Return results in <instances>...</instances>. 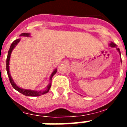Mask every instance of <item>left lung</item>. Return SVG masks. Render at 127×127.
<instances>
[{"mask_svg":"<svg viewBox=\"0 0 127 127\" xmlns=\"http://www.w3.org/2000/svg\"><path fill=\"white\" fill-rule=\"evenodd\" d=\"M109 46L112 47V48H114V47H116V45L115 44H114V42H110V43L109 44ZM116 50H117V51L119 52V54H120V56H121V51H120V49H119V48H116ZM121 63H122V61H121Z\"/></svg>","mask_w":127,"mask_h":127,"instance_id":"left-lung-1","label":"left lung"}]
</instances>
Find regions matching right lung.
Instances as JSON below:
<instances>
[{"label": "right lung", "mask_w": 127, "mask_h": 127, "mask_svg": "<svg viewBox=\"0 0 127 127\" xmlns=\"http://www.w3.org/2000/svg\"><path fill=\"white\" fill-rule=\"evenodd\" d=\"M20 36H25V37H30V33H22L20 35ZM21 38H19V39H17L14 41L11 45V47L8 50V55H7V58H6V72H7V74H8V79H9V81H10V83H11V85L13 86L14 89L17 91H18L19 92L22 94L25 95H27V96H32V97H35V96H40L41 95H44L45 94H46L49 92L50 89V87H51V80L52 77L54 76V75H55V73H56L57 71V68H55L53 72L52 73L51 75H50V81L49 84L47 85L46 88L44 90H41V91H35V90H26V89H23V88H21L17 85L15 81L13 79V78L11 77V74H10V71H9V62H10V58H11V53H12V51L13 50V49L15 48V46L17 45L19 42H20Z\"/></svg>", "instance_id": "add662e5"}]
</instances>
